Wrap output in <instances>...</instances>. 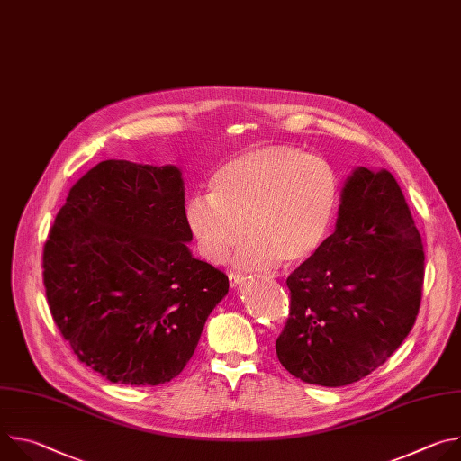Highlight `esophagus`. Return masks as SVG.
Masks as SVG:
<instances>
[{"instance_id":"esophagus-1","label":"esophagus","mask_w":461,"mask_h":461,"mask_svg":"<svg viewBox=\"0 0 461 461\" xmlns=\"http://www.w3.org/2000/svg\"><path fill=\"white\" fill-rule=\"evenodd\" d=\"M244 276H240V274H230V286L231 288H237L240 283H244Z\"/></svg>"}]
</instances>
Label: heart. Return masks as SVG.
<instances>
[{"label": "heart", "mask_w": 461, "mask_h": 461, "mask_svg": "<svg viewBox=\"0 0 461 461\" xmlns=\"http://www.w3.org/2000/svg\"><path fill=\"white\" fill-rule=\"evenodd\" d=\"M210 194L185 204V222L201 255L222 265L244 240L242 270L299 267L324 246L339 206V178L319 157L292 146L244 151L210 176Z\"/></svg>", "instance_id": "1"}]
</instances>
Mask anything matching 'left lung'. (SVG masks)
<instances>
[{
    "label": "left lung",
    "instance_id": "obj_1",
    "mask_svg": "<svg viewBox=\"0 0 461 461\" xmlns=\"http://www.w3.org/2000/svg\"><path fill=\"white\" fill-rule=\"evenodd\" d=\"M421 235L386 169L356 167L345 180L334 233L290 274V317L276 350L310 384L343 386L368 375L412 330L423 288Z\"/></svg>",
    "mask_w": 461,
    "mask_h": 461
}]
</instances>
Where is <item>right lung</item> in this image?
I'll return each instance as SVG.
<instances>
[{
  "label": "right lung",
  "instance_id": "1",
  "mask_svg": "<svg viewBox=\"0 0 461 461\" xmlns=\"http://www.w3.org/2000/svg\"><path fill=\"white\" fill-rule=\"evenodd\" d=\"M176 166L104 160L69 191L43 248L49 308L82 363L162 384L191 359L228 277L194 258Z\"/></svg>",
  "mask_w": 461,
  "mask_h": 461
}]
</instances>
